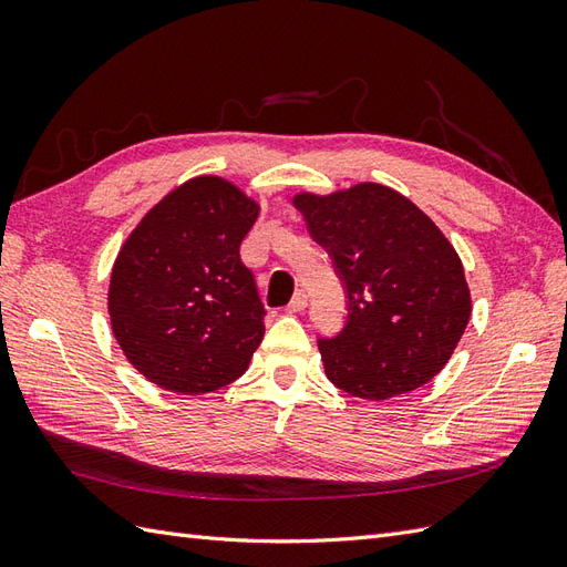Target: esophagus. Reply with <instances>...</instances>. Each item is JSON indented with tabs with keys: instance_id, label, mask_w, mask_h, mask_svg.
Returning a JSON list of instances; mask_svg holds the SVG:
<instances>
[{
	"instance_id": "1",
	"label": "esophagus",
	"mask_w": 567,
	"mask_h": 567,
	"mask_svg": "<svg viewBox=\"0 0 567 567\" xmlns=\"http://www.w3.org/2000/svg\"><path fill=\"white\" fill-rule=\"evenodd\" d=\"M305 307H307V293H305V290H298V293L293 296V300L288 302L286 312H288V315H293V312H302Z\"/></svg>"
}]
</instances>
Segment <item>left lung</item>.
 <instances>
[{"mask_svg":"<svg viewBox=\"0 0 567 567\" xmlns=\"http://www.w3.org/2000/svg\"><path fill=\"white\" fill-rule=\"evenodd\" d=\"M329 252L348 298L333 338H319L326 375L362 400L425 385L450 362L471 319L456 250L414 203L381 184L293 198Z\"/></svg>","mask_w":567,"mask_h":567,"instance_id":"1","label":"left lung"}]
</instances>
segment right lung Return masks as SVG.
<instances>
[{
    "mask_svg": "<svg viewBox=\"0 0 567 567\" xmlns=\"http://www.w3.org/2000/svg\"><path fill=\"white\" fill-rule=\"evenodd\" d=\"M260 208L219 177H196L140 221L111 274L109 312L132 367L169 392L205 394L248 369L265 305L241 241Z\"/></svg>",
    "mask_w": 567,
    "mask_h": 567,
    "instance_id": "obj_1",
    "label": "right lung"
}]
</instances>
